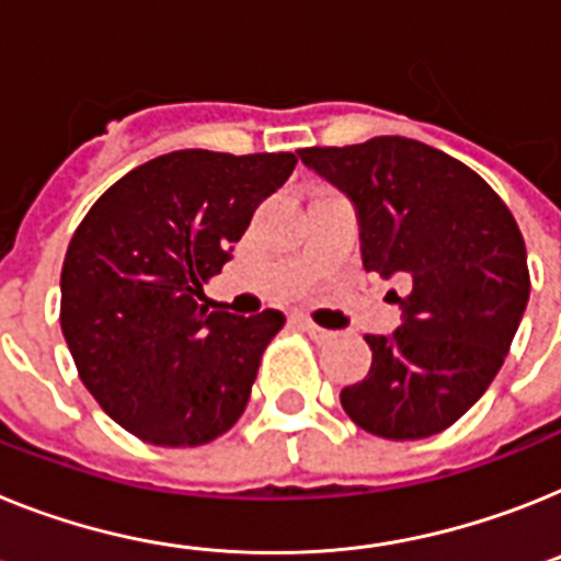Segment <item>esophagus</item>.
<instances>
[{"label":"esophagus","mask_w":561,"mask_h":561,"mask_svg":"<svg viewBox=\"0 0 561 561\" xmlns=\"http://www.w3.org/2000/svg\"><path fill=\"white\" fill-rule=\"evenodd\" d=\"M298 327L304 329V332L309 334V337L318 340V343H327V340H332V337H334V332H329V329L314 327V323H312V320H309V318H298Z\"/></svg>","instance_id":"obj_1"}]
</instances>
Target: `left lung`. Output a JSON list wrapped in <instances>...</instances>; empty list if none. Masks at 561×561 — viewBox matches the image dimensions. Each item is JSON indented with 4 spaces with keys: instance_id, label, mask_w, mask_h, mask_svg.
I'll return each mask as SVG.
<instances>
[{
    "instance_id": "left-lung-1",
    "label": "left lung",
    "mask_w": 561,
    "mask_h": 561,
    "mask_svg": "<svg viewBox=\"0 0 561 561\" xmlns=\"http://www.w3.org/2000/svg\"><path fill=\"white\" fill-rule=\"evenodd\" d=\"M298 156L352 201L363 270L403 286L389 291L400 327L368 334L371 368L340 403L377 437L439 434L485 394L528 306L514 215L477 172L414 138Z\"/></svg>"
}]
</instances>
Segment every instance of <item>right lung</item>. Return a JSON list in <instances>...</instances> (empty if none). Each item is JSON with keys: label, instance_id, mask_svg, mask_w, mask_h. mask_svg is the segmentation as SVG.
I'll list each match as a JSON object with an SVG mask.
<instances>
[{"label": "right lung", "instance_id": "right-lung-1", "mask_svg": "<svg viewBox=\"0 0 561 561\" xmlns=\"http://www.w3.org/2000/svg\"><path fill=\"white\" fill-rule=\"evenodd\" d=\"M295 164L291 152H167L110 186L76 229L61 332L90 394L144 443L204 445L247 409L286 318L209 312L204 284Z\"/></svg>", "mask_w": 561, "mask_h": 561}]
</instances>
